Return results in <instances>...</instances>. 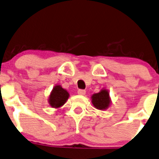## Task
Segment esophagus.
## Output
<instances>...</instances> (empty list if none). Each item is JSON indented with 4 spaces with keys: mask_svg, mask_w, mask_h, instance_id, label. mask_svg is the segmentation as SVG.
Wrapping results in <instances>:
<instances>
[{
    "mask_svg": "<svg viewBox=\"0 0 159 159\" xmlns=\"http://www.w3.org/2000/svg\"><path fill=\"white\" fill-rule=\"evenodd\" d=\"M77 93H78V94L83 95H83L85 94V90H81V89H80V90H78Z\"/></svg>",
    "mask_w": 159,
    "mask_h": 159,
    "instance_id": "34e87169",
    "label": "esophagus"
}]
</instances>
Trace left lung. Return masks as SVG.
Here are the masks:
<instances>
[{
  "mask_svg": "<svg viewBox=\"0 0 159 159\" xmlns=\"http://www.w3.org/2000/svg\"><path fill=\"white\" fill-rule=\"evenodd\" d=\"M91 98L93 107L98 110L105 111L111 106V99L108 90L102 89L99 93H93Z\"/></svg>",
  "mask_w": 159,
  "mask_h": 159,
  "instance_id": "obj_1",
  "label": "left lung"
}]
</instances>
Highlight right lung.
Returning a JSON list of instances; mask_svg holds the SVG:
<instances>
[{"label":"right lung","instance_id":"1","mask_svg":"<svg viewBox=\"0 0 159 159\" xmlns=\"http://www.w3.org/2000/svg\"><path fill=\"white\" fill-rule=\"evenodd\" d=\"M69 96V93L61 85H57L51 91L48 102L52 107L58 109L67 102Z\"/></svg>","mask_w":159,"mask_h":159}]
</instances>
